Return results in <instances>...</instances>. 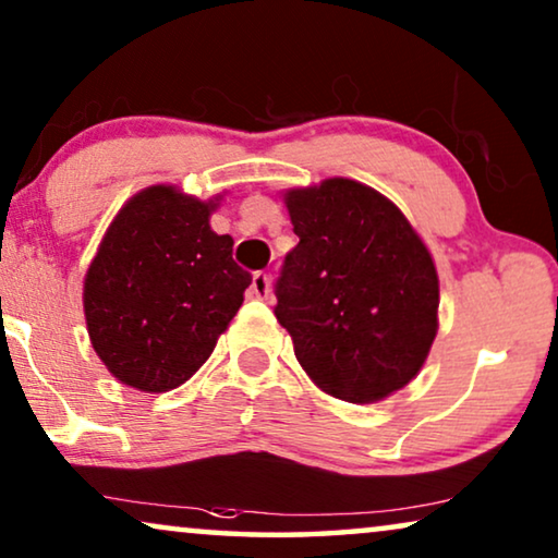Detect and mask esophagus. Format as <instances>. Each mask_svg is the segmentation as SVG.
<instances>
[{"label": "esophagus", "mask_w": 558, "mask_h": 558, "mask_svg": "<svg viewBox=\"0 0 558 558\" xmlns=\"http://www.w3.org/2000/svg\"><path fill=\"white\" fill-rule=\"evenodd\" d=\"M251 289H254V294L258 300H266V296L271 294V277L266 271H256L254 274V281H251Z\"/></svg>", "instance_id": "34e87169"}]
</instances>
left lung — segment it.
Returning a JSON list of instances; mask_svg holds the SVG:
<instances>
[{
  "label": "left lung",
  "instance_id": "8db88e82",
  "mask_svg": "<svg viewBox=\"0 0 558 558\" xmlns=\"http://www.w3.org/2000/svg\"><path fill=\"white\" fill-rule=\"evenodd\" d=\"M300 243L274 284V315L307 376L330 396L371 403L422 368L437 335L439 279L391 201L355 180L289 190Z\"/></svg>",
  "mask_w": 558,
  "mask_h": 558
}]
</instances>
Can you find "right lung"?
Returning <instances> with one entry per match:
<instances>
[{"instance_id": "add662e5", "label": "right lung", "mask_w": 558, "mask_h": 558, "mask_svg": "<svg viewBox=\"0 0 558 558\" xmlns=\"http://www.w3.org/2000/svg\"><path fill=\"white\" fill-rule=\"evenodd\" d=\"M213 203L155 185L106 231L83 287L94 350L121 384L162 393L193 376L243 304L251 274L233 239L213 231Z\"/></svg>"}]
</instances>
